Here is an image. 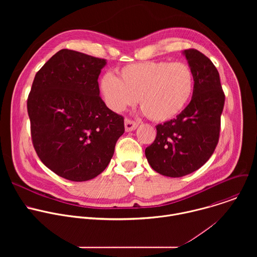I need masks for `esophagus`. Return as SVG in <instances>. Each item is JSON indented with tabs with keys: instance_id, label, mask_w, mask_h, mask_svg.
<instances>
[{
	"instance_id": "34e87169",
	"label": "esophagus",
	"mask_w": 257,
	"mask_h": 257,
	"mask_svg": "<svg viewBox=\"0 0 257 257\" xmlns=\"http://www.w3.org/2000/svg\"><path fill=\"white\" fill-rule=\"evenodd\" d=\"M137 126H138V123H137V122H135V121H133V120H131V119H128V118L125 119V130H126L127 132L135 130V129L137 128Z\"/></svg>"
}]
</instances>
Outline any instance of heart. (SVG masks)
Listing matches in <instances>:
<instances>
[{
	"label": "heart",
	"instance_id": "obj_1",
	"mask_svg": "<svg viewBox=\"0 0 257 257\" xmlns=\"http://www.w3.org/2000/svg\"><path fill=\"white\" fill-rule=\"evenodd\" d=\"M106 105L115 112L139 103L145 115L157 122L175 118L188 104L194 91V74L189 65L149 61L124 66L119 78L104 74L99 83Z\"/></svg>",
	"mask_w": 257,
	"mask_h": 257
}]
</instances>
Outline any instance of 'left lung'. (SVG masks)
Wrapping results in <instances>:
<instances>
[{
    "label": "left lung",
    "instance_id": "1",
    "mask_svg": "<svg viewBox=\"0 0 257 257\" xmlns=\"http://www.w3.org/2000/svg\"><path fill=\"white\" fill-rule=\"evenodd\" d=\"M194 74L191 101L173 120L157 126L155 141L145 149L151 167L161 175L182 177L202 167L219 138L225 104L218 72L197 50L184 51Z\"/></svg>",
    "mask_w": 257,
    "mask_h": 257
}]
</instances>
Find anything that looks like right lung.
I'll return each mask as SVG.
<instances>
[{
    "label": "right lung",
    "instance_id": "right-lung-1",
    "mask_svg": "<svg viewBox=\"0 0 257 257\" xmlns=\"http://www.w3.org/2000/svg\"><path fill=\"white\" fill-rule=\"evenodd\" d=\"M106 64L71 50L55 54L35 74L27 98L33 148L58 176L82 182L99 175L124 133V117L99 96Z\"/></svg>",
    "mask_w": 257,
    "mask_h": 257
}]
</instances>
